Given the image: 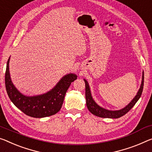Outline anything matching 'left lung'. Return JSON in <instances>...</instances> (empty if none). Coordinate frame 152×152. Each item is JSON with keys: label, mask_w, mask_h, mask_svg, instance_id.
I'll return each mask as SVG.
<instances>
[{"label": "left lung", "mask_w": 152, "mask_h": 152, "mask_svg": "<svg viewBox=\"0 0 152 152\" xmlns=\"http://www.w3.org/2000/svg\"><path fill=\"white\" fill-rule=\"evenodd\" d=\"M86 83V105L91 113L93 115L96 116L100 117V118H119L120 117L125 115L126 113H127L130 109H131L133 106L136 104V102L138 101V100L141 97L142 92H143V84H144V72H143V75H142V81L141 84L140 86V88L137 92V95L134 97L131 102L128 104L127 106H126L124 108L120 110L117 111H111V110H107L102 107H100L99 104L96 103V102L93 99L92 96V94H91L89 84H88V81L86 79H83Z\"/></svg>", "instance_id": "obj_1"}]
</instances>
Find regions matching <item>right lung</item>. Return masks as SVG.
<instances>
[{
    "instance_id": "add662e5",
    "label": "right lung",
    "mask_w": 152,
    "mask_h": 152,
    "mask_svg": "<svg viewBox=\"0 0 152 152\" xmlns=\"http://www.w3.org/2000/svg\"><path fill=\"white\" fill-rule=\"evenodd\" d=\"M9 60L7 63L5 87L11 102L26 115L41 118L54 115L61 109L66 92L72 82L77 79L75 74L69 73L60 79L53 89L43 94L28 96L22 94L12 83L9 73Z\"/></svg>"
}]
</instances>
